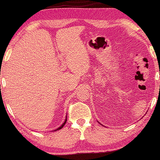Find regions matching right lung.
I'll return each mask as SVG.
<instances>
[{"instance_id":"1","label":"right lung","mask_w":160,"mask_h":160,"mask_svg":"<svg viewBox=\"0 0 160 160\" xmlns=\"http://www.w3.org/2000/svg\"><path fill=\"white\" fill-rule=\"evenodd\" d=\"M66 120H67V117H66V120H65V122H64L63 123H62V124L61 125V126H60V127H59V128H57V129H56V130H54V131H58V130H60V129H61V128H62V127H63V126H64V125H65V124H66Z\"/></svg>"}]
</instances>
